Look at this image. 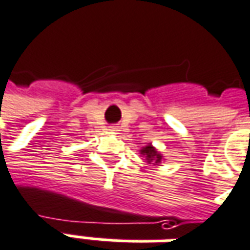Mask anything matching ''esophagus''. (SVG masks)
<instances>
[{"label":"esophagus","instance_id":"esophagus-1","mask_svg":"<svg viewBox=\"0 0 250 250\" xmlns=\"http://www.w3.org/2000/svg\"><path fill=\"white\" fill-rule=\"evenodd\" d=\"M109 131H112V132H118V131H119V127H118V125H111V127H109Z\"/></svg>","mask_w":250,"mask_h":250}]
</instances>
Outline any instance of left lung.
I'll list each match as a JSON object with an SVG mask.
<instances>
[{
  "instance_id": "obj_1",
  "label": "left lung",
  "mask_w": 250,
  "mask_h": 250,
  "mask_svg": "<svg viewBox=\"0 0 250 250\" xmlns=\"http://www.w3.org/2000/svg\"><path fill=\"white\" fill-rule=\"evenodd\" d=\"M141 151V155L146 158V161L147 164H153V165H160L161 162H164V155L158 151V150L155 149L154 146L149 143V145H146V146H143L142 149L139 150Z\"/></svg>"
}]
</instances>
